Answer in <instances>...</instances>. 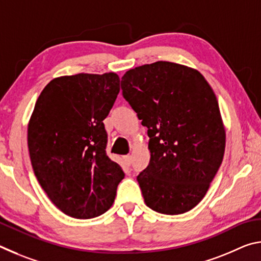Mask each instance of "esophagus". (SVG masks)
<instances>
[{"label": "esophagus", "mask_w": 261, "mask_h": 261, "mask_svg": "<svg viewBox=\"0 0 261 261\" xmlns=\"http://www.w3.org/2000/svg\"><path fill=\"white\" fill-rule=\"evenodd\" d=\"M123 161H124L125 165L130 166L131 163H132V156H131V155H125V156H123Z\"/></svg>", "instance_id": "1"}]
</instances>
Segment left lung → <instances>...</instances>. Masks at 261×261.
<instances>
[{
	"label": "left lung",
	"mask_w": 261,
	"mask_h": 261,
	"mask_svg": "<svg viewBox=\"0 0 261 261\" xmlns=\"http://www.w3.org/2000/svg\"><path fill=\"white\" fill-rule=\"evenodd\" d=\"M121 88L148 129L151 160L137 176L145 202L167 215L192 210L218 173L226 147L210 84L197 70L159 61L126 71Z\"/></svg>",
	"instance_id": "1"
}]
</instances>
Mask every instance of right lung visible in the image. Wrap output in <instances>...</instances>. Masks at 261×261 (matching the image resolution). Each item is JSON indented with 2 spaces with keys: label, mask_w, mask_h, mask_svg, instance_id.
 <instances>
[{
  "label": "right lung",
  "mask_w": 261,
  "mask_h": 261,
  "mask_svg": "<svg viewBox=\"0 0 261 261\" xmlns=\"http://www.w3.org/2000/svg\"><path fill=\"white\" fill-rule=\"evenodd\" d=\"M120 92L116 73L53 79L35 102L28 144L34 174L57 208L92 219L110 208L124 173L106 153L103 120Z\"/></svg>",
  "instance_id": "add662e5"
}]
</instances>
